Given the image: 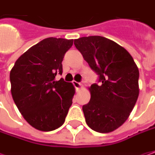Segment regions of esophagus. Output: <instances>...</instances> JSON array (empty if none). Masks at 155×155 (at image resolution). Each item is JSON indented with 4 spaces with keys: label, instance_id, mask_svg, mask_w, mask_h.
Here are the masks:
<instances>
[{
    "label": "esophagus",
    "instance_id": "34e87169",
    "mask_svg": "<svg viewBox=\"0 0 155 155\" xmlns=\"http://www.w3.org/2000/svg\"><path fill=\"white\" fill-rule=\"evenodd\" d=\"M72 84H73V85H74V87H75L76 90H79L80 89H82V88H83V85H82V84H80V83H78V82L73 81V82H72Z\"/></svg>",
    "mask_w": 155,
    "mask_h": 155
}]
</instances>
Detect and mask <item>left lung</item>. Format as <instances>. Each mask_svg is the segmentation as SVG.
<instances>
[{"mask_svg":"<svg viewBox=\"0 0 155 155\" xmlns=\"http://www.w3.org/2000/svg\"><path fill=\"white\" fill-rule=\"evenodd\" d=\"M74 44L101 82L89 87L90 101L83 106L85 121L94 131L112 132L127 120L137 101V65L125 48L103 36L80 37Z\"/></svg>","mask_w":155,"mask_h":155,"instance_id":"8db88e82","label":"left lung"}]
</instances>
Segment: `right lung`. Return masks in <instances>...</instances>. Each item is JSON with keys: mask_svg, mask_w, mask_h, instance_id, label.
I'll use <instances>...</instances> for the list:
<instances>
[{"mask_svg": "<svg viewBox=\"0 0 155 155\" xmlns=\"http://www.w3.org/2000/svg\"><path fill=\"white\" fill-rule=\"evenodd\" d=\"M72 44L73 39H43L25 52L10 71L12 99L24 119L38 130L61 127L72 104L73 84L55 80Z\"/></svg>", "mask_w": 155, "mask_h": 155, "instance_id": "right-lung-1", "label": "right lung"}]
</instances>
